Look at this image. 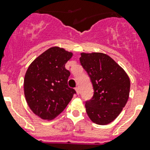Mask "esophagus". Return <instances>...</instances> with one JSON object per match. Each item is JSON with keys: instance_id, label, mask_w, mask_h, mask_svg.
<instances>
[{"instance_id": "obj_1", "label": "esophagus", "mask_w": 150, "mask_h": 150, "mask_svg": "<svg viewBox=\"0 0 150 150\" xmlns=\"http://www.w3.org/2000/svg\"><path fill=\"white\" fill-rule=\"evenodd\" d=\"M75 91H76V93H77V95H79V93H80V90H79V87L75 88Z\"/></svg>"}]
</instances>
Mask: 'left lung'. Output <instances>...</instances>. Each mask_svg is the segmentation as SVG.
Wrapping results in <instances>:
<instances>
[{
  "label": "left lung",
  "instance_id": "left-lung-1",
  "mask_svg": "<svg viewBox=\"0 0 150 150\" xmlns=\"http://www.w3.org/2000/svg\"><path fill=\"white\" fill-rule=\"evenodd\" d=\"M80 62L94 89L92 98L86 103V112L94 123H110L129 99V78L121 66L104 53H81Z\"/></svg>",
  "mask_w": 150,
  "mask_h": 150
}]
</instances>
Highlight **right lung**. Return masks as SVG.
I'll list each match as a JSON object with an SVG mask.
<instances>
[{"instance_id": "add662e5", "label": "right lung", "mask_w": 150, "mask_h": 150, "mask_svg": "<svg viewBox=\"0 0 150 150\" xmlns=\"http://www.w3.org/2000/svg\"><path fill=\"white\" fill-rule=\"evenodd\" d=\"M72 55L62 47H50L35 58L27 70L24 80L27 103L42 119L58 116L75 93L68 86L70 71L64 67Z\"/></svg>"}]
</instances>
